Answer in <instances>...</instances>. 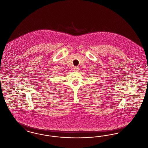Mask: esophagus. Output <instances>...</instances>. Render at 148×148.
Segmentation results:
<instances>
[{"mask_svg": "<svg viewBox=\"0 0 148 148\" xmlns=\"http://www.w3.org/2000/svg\"><path fill=\"white\" fill-rule=\"evenodd\" d=\"M79 70V68L77 66H75L74 68V71H78Z\"/></svg>", "mask_w": 148, "mask_h": 148, "instance_id": "esophagus-1", "label": "esophagus"}]
</instances>
